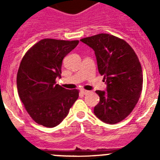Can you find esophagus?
Segmentation results:
<instances>
[{
  "label": "esophagus",
  "mask_w": 160,
  "mask_h": 160,
  "mask_svg": "<svg viewBox=\"0 0 160 160\" xmlns=\"http://www.w3.org/2000/svg\"><path fill=\"white\" fill-rule=\"evenodd\" d=\"M81 93L82 94H87L90 93V91H88V90H81Z\"/></svg>",
  "instance_id": "obj_1"
}]
</instances>
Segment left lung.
Instances as JSON below:
<instances>
[{
	"instance_id": "8db88e82",
	"label": "left lung",
	"mask_w": 160,
	"mask_h": 160,
	"mask_svg": "<svg viewBox=\"0 0 160 160\" xmlns=\"http://www.w3.org/2000/svg\"><path fill=\"white\" fill-rule=\"evenodd\" d=\"M80 41L95 53L98 69L107 91L96 90L100 98L94 113L102 122L115 124L134 110L142 89V71L138 58L128 42L107 33H99Z\"/></svg>"
}]
</instances>
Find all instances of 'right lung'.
Here are the masks:
<instances>
[{"label": "right lung", "mask_w": 160, "mask_h": 160, "mask_svg": "<svg viewBox=\"0 0 160 160\" xmlns=\"http://www.w3.org/2000/svg\"><path fill=\"white\" fill-rule=\"evenodd\" d=\"M78 42L42 39L21 62L17 75L18 94L29 116L39 125H58L78 98V90H66L56 84V78L62 74L63 58Z\"/></svg>", "instance_id": "add662e5"}]
</instances>
